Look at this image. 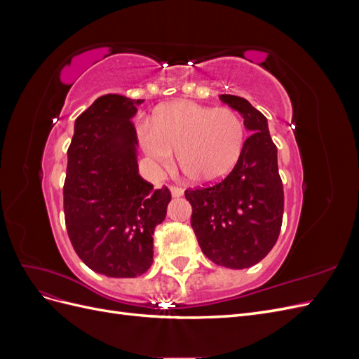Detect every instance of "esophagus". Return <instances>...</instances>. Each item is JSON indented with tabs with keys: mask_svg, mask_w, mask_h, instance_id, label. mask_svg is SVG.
Masks as SVG:
<instances>
[{
	"mask_svg": "<svg viewBox=\"0 0 359 359\" xmlns=\"http://www.w3.org/2000/svg\"><path fill=\"white\" fill-rule=\"evenodd\" d=\"M169 190H170V193H172V196H173V198H181L182 194H184V190H182V189H180V187H175V186H170V187H169Z\"/></svg>",
	"mask_w": 359,
	"mask_h": 359,
	"instance_id": "esophagus-1",
	"label": "esophagus"
}]
</instances>
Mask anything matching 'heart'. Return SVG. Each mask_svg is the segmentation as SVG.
Wrapping results in <instances>:
<instances>
[{
  "label": "heart",
  "mask_w": 359,
  "mask_h": 359,
  "mask_svg": "<svg viewBox=\"0 0 359 359\" xmlns=\"http://www.w3.org/2000/svg\"><path fill=\"white\" fill-rule=\"evenodd\" d=\"M147 156L163 169H172L173 153L186 177L196 184L223 180L245 145V124L229 107L173 102L154 114L151 127L139 128Z\"/></svg>",
  "instance_id": "heart-1"
}]
</instances>
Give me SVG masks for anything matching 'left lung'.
I'll list each match as a JSON object with an SVG mask.
<instances>
[{
	"label": "left lung",
	"mask_w": 359,
	"mask_h": 359,
	"mask_svg": "<svg viewBox=\"0 0 359 359\" xmlns=\"http://www.w3.org/2000/svg\"><path fill=\"white\" fill-rule=\"evenodd\" d=\"M220 100L243 115L252 135L229 175L214 186L186 190V199L203 255L217 265L244 269L260 262L277 243L283 222V184L264 114L243 97L222 94Z\"/></svg>",
	"instance_id": "8db88e82"
}]
</instances>
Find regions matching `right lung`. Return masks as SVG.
<instances>
[{"mask_svg": "<svg viewBox=\"0 0 359 359\" xmlns=\"http://www.w3.org/2000/svg\"><path fill=\"white\" fill-rule=\"evenodd\" d=\"M144 100L97 99L74 121L64 181V217L74 252L106 277L133 278L153 264V235L170 191L139 175L132 118Z\"/></svg>", "mask_w": 359, "mask_h": 359, "instance_id": "right-lung-1", "label": "right lung"}]
</instances>
